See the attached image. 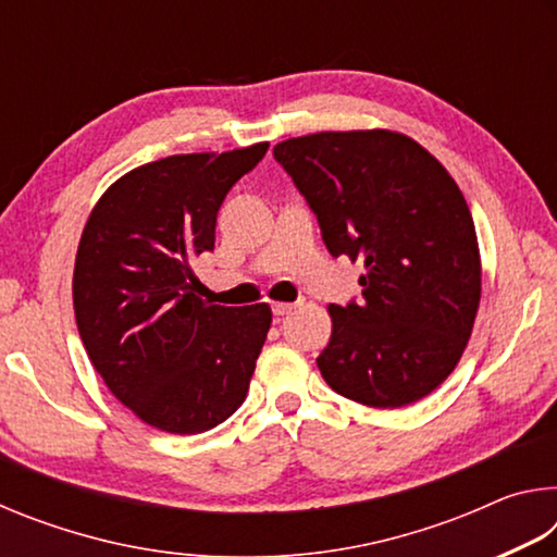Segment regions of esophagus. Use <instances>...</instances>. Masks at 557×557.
I'll use <instances>...</instances> for the list:
<instances>
[{"instance_id": "1", "label": "esophagus", "mask_w": 557, "mask_h": 557, "mask_svg": "<svg viewBox=\"0 0 557 557\" xmlns=\"http://www.w3.org/2000/svg\"><path fill=\"white\" fill-rule=\"evenodd\" d=\"M299 307H301V299L295 301V305H285V301H275V305H272V314H275V317H287V314H292V312H295V309H299Z\"/></svg>"}]
</instances>
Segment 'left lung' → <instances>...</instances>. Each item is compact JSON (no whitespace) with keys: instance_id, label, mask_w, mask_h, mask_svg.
Instances as JSON below:
<instances>
[{"instance_id":"obj_1","label":"left lung","mask_w":557,"mask_h":557,"mask_svg":"<svg viewBox=\"0 0 557 557\" xmlns=\"http://www.w3.org/2000/svg\"><path fill=\"white\" fill-rule=\"evenodd\" d=\"M334 258L361 260L363 299L332 305L317 358L329 388L371 408L425 398L455 371L482 297V262L455 178L388 129L317 132L272 149Z\"/></svg>"}]
</instances>
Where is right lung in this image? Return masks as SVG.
<instances>
[{"label": "right lung", "instance_id": "1", "mask_svg": "<svg viewBox=\"0 0 557 557\" xmlns=\"http://www.w3.org/2000/svg\"><path fill=\"white\" fill-rule=\"evenodd\" d=\"M265 152L260 143L132 169L83 228L73 270L83 346L112 395L157 430L199 435L248 395L270 307L201 299L191 268L213 252L225 194Z\"/></svg>", "mask_w": 557, "mask_h": 557}]
</instances>
